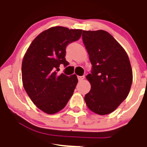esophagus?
Returning a JSON list of instances; mask_svg holds the SVG:
<instances>
[{"mask_svg": "<svg viewBox=\"0 0 147 147\" xmlns=\"http://www.w3.org/2000/svg\"><path fill=\"white\" fill-rule=\"evenodd\" d=\"M78 79L79 81H82L84 79V76H78Z\"/></svg>", "mask_w": 147, "mask_h": 147, "instance_id": "obj_1", "label": "esophagus"}]
</instances>
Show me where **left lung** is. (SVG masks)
Instances as JSON below:
<instances>
[{
    "label": "left lung",
    "mask_w": 147,
    "mask_h": 147,
    "mask_svg": "<svg viewBox=\"0 0 147 147\" xmlns=\"http://www.w3.org/2000/svg\"><path fill=\"white\" fill-rule=\"evenodd\" d=\"M82 40L91 62V74L86 77L91 90L84 96L89 109L100 115L115 111L128 96L132 69L124 49L102 30H83Z\"/></svg>",
    "instance_id": "obj_1"
}]
</instances>
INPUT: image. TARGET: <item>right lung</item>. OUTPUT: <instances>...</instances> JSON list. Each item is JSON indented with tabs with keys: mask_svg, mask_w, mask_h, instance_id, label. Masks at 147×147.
I'll list each match as a JSON object with an SVG mask.
<instances>
[{
	"mask_svg": "<svg viewBox=\"0 0 147 147\" xmlns=\"http://www.w3.org/2000/svg\"><path fill=\"white\" fill-rule=\"evenodd\" d=\"M82 30L56 26L41 32L34 39L22 63L23 87L32 102L49 115L66 106L78 84L75 75L57 74L60 65L67 66L65 60L68 44L78 40Z\"/></svg>",
	"mask_w": 147,
	"mask_h": 147,
	"instance_id": "right-lung-1",
	"label": "right lung"
}]
</instances>
